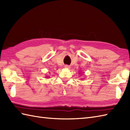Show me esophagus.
Returning a JSON list of instances; mask_svg holds the SVG:
<instances>
[{"mask_svg":"<svg viewBox=\"0 0 130 130\" xmlns=\"http://www.w3.org/2000/svg\"><path fill=\"white\" fill-rule=\"evenodd\" d=\"M69 65H65V68H67V69H68V68H69Z\"/></svg>","mask_w":130,"mask_h":130,"instance_id":"esophagus-1","label":"esophagus"}]
</instances>
